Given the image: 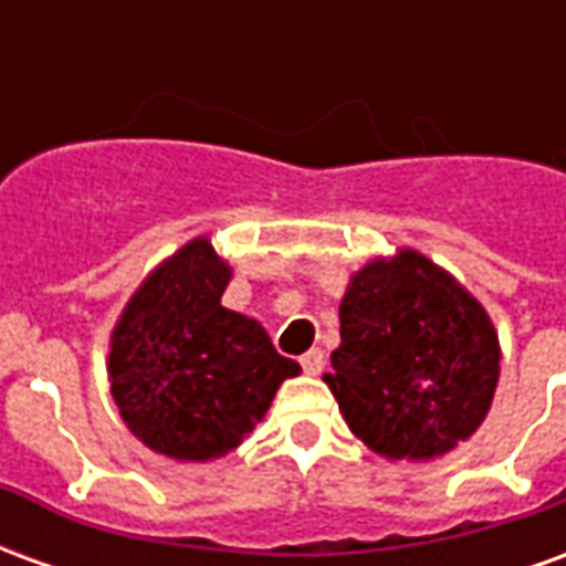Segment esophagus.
<instances>
[{
  "label": "esophagus",
  "instance_id": "esophagus-1",
  "mask_svg": "<svg viewBox=\"0 0 566 566\" xmlns=\"http://www.w3.org/2000/svg\"><path fill=\"white\" fill-rule=\"evenodd\" d=\"M300 364H303V369H306L308 376H318L321 369H324V352H321V348H312V352H306V355L300 357Z\"/></svg>",
  "mask_w": 566,
  "mask_h": 566
}]
</instances>
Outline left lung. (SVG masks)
Wrapping results in <instances>:
<instances>
[{
    "mask_svg": "<svg viewBox=\"0 0 566 566\" xmlns=\"http://www.w3.org/2000/svg\"><path fill=\"white\" fill-rule=\"evenodd\" d=\"M324 373L352 433L388 461H433L485 421L497 331L458 279L412 248L369 260L339 303Z\"/></svg>",
    "mask_w": 566,
    "mask_h": 566,
    "instance_id": "obj_1",
    "label": "left lung"
}]
</instances>
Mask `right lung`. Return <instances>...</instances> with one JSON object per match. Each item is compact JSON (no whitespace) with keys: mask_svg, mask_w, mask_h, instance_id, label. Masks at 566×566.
Listing matches in <instances>:
<instances>
[{"mask_svg":"<svg viewBox=\"0 0 566 566\" xmlns=\"http://www.w3.org/2000/svg\"><path fill=\"white\" fill-rule=\"evenodd\" d=\"M230 279L227 260L199 235L139 284L112 333L108 381L120 418L172 461L233 451L279 385L300 376L258 321L221 306Z\"/></svg>","mask_w":566,"mask_h":566,"instance_id":"right-lung-1","label":"right lung"}]
</instances>
